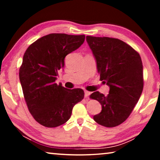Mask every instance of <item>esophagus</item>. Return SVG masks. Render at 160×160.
Here are the masks:
<instances>
[{
	"label": "esophagus",
	"mask_w": 160,
	"mask_h": 160,
	"mask_svg": "<svg viewBox=\"0 0 160 160\" xmlns=\"http://www.w3.org/2000/svg\"><path fill=\"white\" fill-rule=\"evenodd\" d=\"M90 94H91V93H90L89 92H88V91H85V98H88L89 96L90 95Z\"/></svg>",
	"instance_id": "obj_1"
}]
</instances>
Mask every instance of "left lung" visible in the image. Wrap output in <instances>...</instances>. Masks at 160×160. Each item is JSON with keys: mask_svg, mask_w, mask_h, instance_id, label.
I'll return each mask as SVG.
<instances>
[{"mask_svg": "<svg viewBox=\"0 0 160 160\" xmlns=\"http://www.w3.org/2000/svg\"><path fill=\"white\" fill-rule=\"evenodd\" d=\"M97 62L100 80L110 88L107 96L95 92L90 95L102 106L94 116L98 124L114 127L125 121L138 101L143 88L140 55L127 43L108 37L86 36Z\"/></svg>", "mask_w": 160, "mask_h": 160, "instance_id": "obj_1", "label": "left lung"}]
</instances>
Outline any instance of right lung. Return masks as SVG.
<instances>
[{"label":"right lung","instance_id":"obj_1","mask_svg":"<svg viewBox=\"0 0 160 160\" xmlns=\"http://www.w3.org/2000/svg\"><path fill=\"white\" fill-rule=\"evenodd\" d=\"M85 35L50 33L27 48L19 68V80L28 110L38 122L57 127L70 119L73 106L82 101V89H69L55 83L66 56L85 41Z\"/></svg>","mask_w":160,"mask_h":160}]
</instances>
